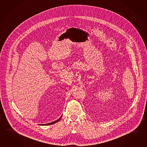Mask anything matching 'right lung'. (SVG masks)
I'll use <instances>...</instances> for the list:
<instances>
[{"mask_svg": "<svg viewBox=\"0 0 147 147\" xmlns=\"http://www.w3.org/2000/svg\"><path fill=\"white\" fill-rule=\"evenodd\" d=\"M63 117V116H61L59 119H58L57 120H56V121H53V122H50V123H46V124H42V125H41H41H53V124H54V123H55L58 122L59 121H60V120L61 119V117Z\"/></svg>", "mask_w": 147, "mask_h": 147, "instance_id": "right-lung-1", "label": "right lung"}]
</instances>
